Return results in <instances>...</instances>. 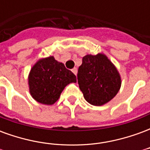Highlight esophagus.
Segmentation results:
<instances>
[{
    "instance_id": "esophagus-1",
    "label": "esophagus",
    "mask_w": 150,
    "mask_h": 150,
    "mask_svg": "<svg viewBox=\"0 0 150 150\" xmlns=\"http://www.w3.org/2000/svg\"><path fill=\"white\" fill-rule=\"evenodd\" d=\"M77 71H78V70H77V68H76V67H74V68L72 69V72H73V73H74L75 75H77Z\"/></svg>"
}]
</instances>
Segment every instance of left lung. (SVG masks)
<instances>
[{
    "label": "left lung",
    "mask_w": 150,
    "mask_h": 150,
    "mask_svg": "<svg viewBox=\"0 0 150 150\" xmlns=\"http://www.w3.org/2000/svg\"><path fill=\"white\" fill-rule=\"evenodd\" d=\"M77 79L84 99L95 106L109 102L118 93L121 85L117 69L103 54L84 56Z\"/></svg>",
    "instance_id": "8db88e82"
}]
</instances>
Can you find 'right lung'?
I'll return each mask as SVG.
<instances>
[{"instance_id":"add662e5","label":"right lung","mask_w":150,"mask_h":150,"mask_svg":"<svg viewBox=\"0 0 150 150\" xmlns=\"http://www.w3.org/2000/svg\"><path fill=\"white\" fill-rule=\"evenodd\" d=\"M71 83H76V76L53 56L38 60L29 75L32 97L47 105L54 104L64 88Z\"/></svg>"}]
</instances>
